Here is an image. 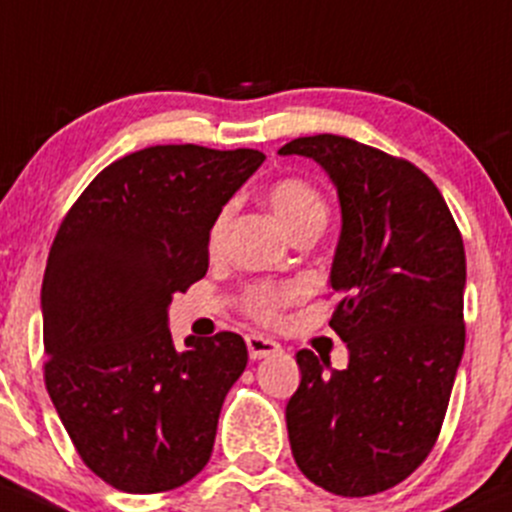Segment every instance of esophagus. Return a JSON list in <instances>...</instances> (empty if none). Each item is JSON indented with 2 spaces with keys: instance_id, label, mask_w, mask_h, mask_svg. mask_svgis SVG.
<instances>
[{
  "instance_id": "obj_1",
  "label": "esophagus",
  "mask_w": 512,
  "mask_h": 512,
  "mask_svg": "<svg viewBox=\"0 0 512 512\" xmlns=\"http://www.w3.org/2000/svg\"><path fill=\"white\" fill-rule=\"evenodd\" d=\"M245 341H247V351H250L252 360L270 358V355L279 353V343L272 341V338H267V336H260V333H250Z\"/></svg>"
}]
</instances>
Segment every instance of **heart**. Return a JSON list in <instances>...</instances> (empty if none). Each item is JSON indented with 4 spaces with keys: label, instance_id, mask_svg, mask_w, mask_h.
<instances>
[{
    "label": "heart",
    "instance_id": "b5f03b06",
    "mask_svg": "<svg viewBox=\"0 0 512 512\" xmlns=\"http://www.w3.org/2000/svg\"><path fill=\"white\" fill-rule=\"evenodd\" d=\"M267 201H270V208L289 235L299 233L304 228H314V225L324 228L326 201L309 181L294 179V176L277 179L267 188ZM225 220H228V213L225 211L215 218L211 228L213 247L218 245L220 235H223ZM292 299H297V289L294 287H255L247 294V309H250V314L255 319L272 321L279 314V309L287 306Z\"/></svg>",
    "mask_w": 512,
    "mask_h": 512
}]
</instances>
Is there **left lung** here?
<instances>
[{"instance_id":"1","label":"left lung","mask_w":512,"mask_h":512,"mask_svg":"<svg viewBox=\"0 0 512 512\" xmlns=\"http://www.w3.org/2000/svg\"><path fill=\"white\" fill-rule=\"evenodd\" d=\"M282 157L321 166L338 193L341 235L328 287L348 368L299 351L287 402L297 466L336 496L405 481L439 437L464 355L466 252L439 188L410 161L338 134L292 139Z\"/></svg>"}]
</instances>
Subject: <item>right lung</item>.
Returning a JSON list of instances; mask_svg holds the SVG:
<instances>
[{
  "label": "right lung",
  "instance_id": "add662e5",
  "mask_svg": "<svg viewBox=\"0 0 512 512\" xmlns=\"http://www.w3.org/2000/svg\"><path fill=\"white\" fill-rule=\"evenodd\" d=\"M265 154L149 147L102 169L58 228L41 287L46 387L80 459L127 493L208 464L247 365L238 333L176 348L169 304L208 270L211 228Z\"/></svg>",
  "mask_w": 512,
  "mask_h": 512
}]
</instances>
